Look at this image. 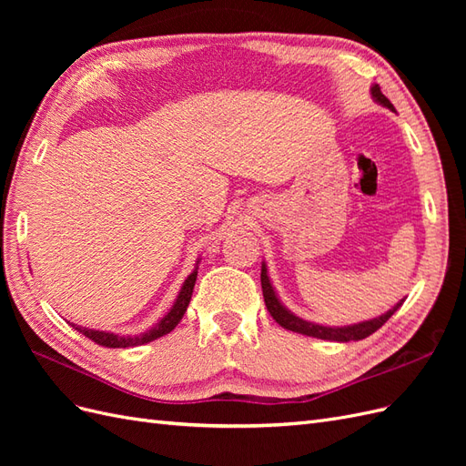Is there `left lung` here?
I'll return each instance as SVG.
<instances>
[{
	"label": "left lung",
	"mask_w": 466,
	"mask_h": 466,
	"mask_svg": "<svg viewBox=\"0 0 466 466\" xmlns=\"http://www.w3.org/2000/svg\"><path fill=\"white\" fill-rule=\"evenodd\" d=\"M371 95L377 103H380L383 106L394 110L392 103L389 98L380 93L379 86L371 87ZM260 281H262V295H264V303L268 313L272 315V319L279 324V327H284L288 330L293 332H299L305 336H313V338H322V340H334V342H351V340H363V338H368L370 334H373L375 330H379L383 324L394 315V311L404 303V299L400 303L394 305L390 311H387L385 315H380L377 319L371 320H363L358 324H351V327H340V329H332V327H320V324L315 322H307L299 317H295L293 313H289L288 309L279 303V299L276 298L274 288L270 284V279H268L266 274V266L262 264V272H260Z\"/></svg>",
	"instance_id": "8db88e82"
}]
</instances>
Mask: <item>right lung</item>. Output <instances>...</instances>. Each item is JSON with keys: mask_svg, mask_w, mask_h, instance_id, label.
Masks as SVG:
<instances>
[{"mask_svg": "<svg viewBox=\"0 0 466 466\" xmlns=\"http://www.w3.org/2000/svg\"><path fill=\"white\" fill-rule=\"evenodd\" d=\"M196 276H198V272H192L187 279L185 284H182V289L178 293V298L173 305L171 311H168L155 327L144 334L139 336H118V334H110V332H103V330H91V329H83V327H76V330H79L83 336L89 338V340H93L95 344L98 346H105V348H128V346H142V344H147L151 340H157V338L165 336L171 332L177 324L180 322L182 315L187 313V307L190 303V298H192V289H194V284H196Z\"/></svg>", "mask_w": 466, "mask_h": 466, "instance_id": "1", "label": "right lung"}]
</instances>
